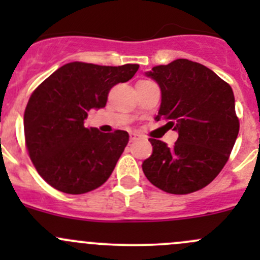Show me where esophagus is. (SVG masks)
I'll list each match as a JSON object with an SVG mask.
<instances>
[{
    "label": "esophagus",
    "mask_w": 260,
    "mask_h": 260,
    "mask_svg": "<svg viewBox=\"0 0 260 260\" xmlns=\"http://www.w3.org/2000/svg\"><path fill=\"white\" fill-rule=\"evenodd\" d=\"M129 138H131V141H137V140H140L141 138V136L138 135V133H136V132H131L129 133Z\"/></svg>",
    "instance_id": "obj_1"
}]
</instances>
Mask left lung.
<instances>
[{
	"label": "left lung",
	"instance_id": "1",
	"mask_svg": "<svg viewBox=\"0 0 260 260\" xmlns=\"http://www.w3.org/2000/svg\"><path fill=\"white\" fill-rule=\"evenodd\" d=\"M161 89L154 119H166L179 138L172 147L149 138L152 154L142 170L152 185L185 195L205 187L226 164L239 133L232 86L212 70L187 59L146 73Z\"/></svg>",
	"mask_w": 260,
	"mask_h": 260
}]
</instances>
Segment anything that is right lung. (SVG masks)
Here are the masks:
<instances>
[{
  "label": "right lung",
  "mask_w": 260,
  "mask_h": 260,
  "mask_svg": "<svg viewBox=\"0 0 260 260\" xmlns=\"http://www.w3.org/2000/svg\"><path fill=\"white\" fill-rule=\"evenodd\" d=\"M138 64L102 67L69 62L31 94L23 115L26 146L39 175L72 195L103 185L127 146L125 131L84 127L90 109L104 108L111 88L132 79Z\"/></svg>",
  "instance_id": "1"
}]
</instances>
